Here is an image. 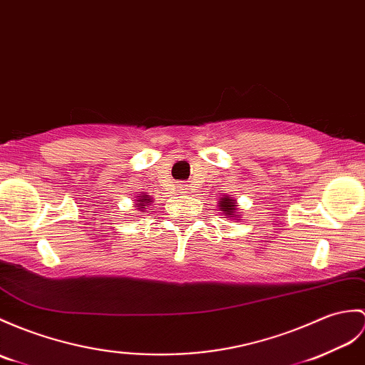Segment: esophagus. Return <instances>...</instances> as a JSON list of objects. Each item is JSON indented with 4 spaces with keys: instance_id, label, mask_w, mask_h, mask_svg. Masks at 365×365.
I'll use <instances>...</instances> for the list:
<instances>
[{
    "instance_id": "esophagus-1",
    "label": "esophagus",
    "mask_w": 365,
    "mask_h": 365,
    "mask_svg": "<svg viewBox=\"0 0 365 365\" xmlns=\"http://www.w3.org/2000/svg\"><path fill=\"white\" fill-rule=\"evenodd\" d=\"M177 191L182 192V194H185V192H188V188H186L185 185H179V186H177Z\"/></svg>"
}]
</instances>
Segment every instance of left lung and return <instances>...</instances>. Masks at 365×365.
Segmentation results:
<instances>
[{"label": "left lung", "mask_w": 365, "mask_h": 365, "mask_svg": "<svg viewBox=\"0 0 365 365\" xmlns=\"http://www.w3.org/2000/svg\"><path fill=\"white\" fill-rule=\"evenodd\" d=\"M219 207H221V211H224L225 216H238L236 215V205H235V200L232 197H222L221 200H219Z\"/></svg>", "instance_id": "1"}]
</instances>
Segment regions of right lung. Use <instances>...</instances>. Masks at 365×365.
Listing matches in <instances>:
<instances>
[{
	"instance_id": "obj_1",
	"label": "right lung",
	"mask_w": 365,
	"mask_h": 365,
	"mask_svg": "<svg viewBox=\"0 0 365 365\" xmlns=\"http://www.w3.org/2000/svg\"><path fill=\"white\" fill-rule=\"evenodd\" d=\"M138 202H140V203H137V205H140V208H144V207H146L148 203H149V202H152V200H150V199H148L146 196H143V197H141V196H138Z\"/></svg>"
}]
</instances>
